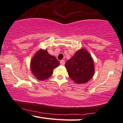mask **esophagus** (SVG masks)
I'll list each match as a JSON object with an SVG mask.
<instances>
[{
	"label": "esophagus",
	"mask_w": 123,
	"mask_h": 123,
	"mask_svg": "<svg viewBox=\"0 0 123 123\" xmlns=\"http://www.w3.org/2000/svg\"><path fill=\"white\" fill-rule=\"evenodd\" d=\"M60 63V64H61L62 65H64V64H65V61L63 60H61Z\"/></svg>",
	"instance_id": "obj_1"
}]
</instances>
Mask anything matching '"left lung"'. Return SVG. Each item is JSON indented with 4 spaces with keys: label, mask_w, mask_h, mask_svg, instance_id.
Masks as SVG:
<instances>
[{
    "label": "left lung",
    "mask_w": 123,
    "mask_h": 123,
    "mask_svg": "<svg viewBox=\"0 0 123 123\" xmlns=\"http://www.w3.org/2000/svg\"><path fill=\"white\" fill-rule=\"evenodd\" d=\"M69 76L77 84L86 83L95 74V65L91 55L82 48L66 62L65 65Z\"/></svg>",
    "instance_id": "obj_1"
}]
</instances>
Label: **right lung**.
Wrapping results in <instances>:
<instances>
[{"label": "right lung", "mask_w": 123, "mask_h": 123, "mask_svg": "<svg viewBox=\"0 0 123 123\" xmlns=\"http://www.w3.org/2000/svg\"><path fill=\"white\" fill-rule=\"evenodd\" d=\"M59 65V62L55 56L49 54L46 50L40 49L32 58L30 68L38 80H43L51 76L54 69Z\"/></svg>", "instance_id": "obj_1"}]
</instances>
